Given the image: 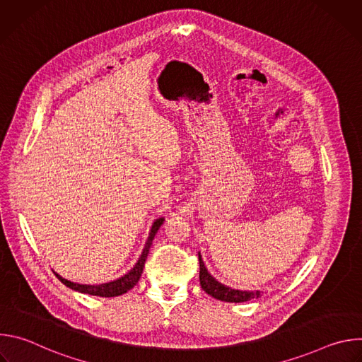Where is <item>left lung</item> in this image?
Returning a JSON list of instances; mask_svg holds the SVG:
<instances>
[{"label":"left lung","instance_id":"8db88e82","mask_svg":"<svg viewBox=\"0 0 362 362\" xmlns=\"http://www.w3.org/2000/svg\"><path fill=\"white\" fill-rule=\"evenodd\" d=\"M199 267H200V271H199V279H200V286L202 289L214 296L215 299H219V300H225V302H246V300H250V299H257L261 298V295L264 293L262 291H240V289H233L222 282H219L216 278H214L208 268L204 267V262L202 259V255L199 252Z\"/></svg>","mask_w":362,"mask_h":362}]
</instances>
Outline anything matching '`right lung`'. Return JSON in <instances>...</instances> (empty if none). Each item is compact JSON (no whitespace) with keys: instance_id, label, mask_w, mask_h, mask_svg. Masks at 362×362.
Instances as JSON below:
<instances>
[{"instance_id":"add662e5","label":"right lung","mask_w":362,"mask_h":362,"mask_svg":"<svg viewBox=\"0 0 362 362\" xmlns=\"http://www.w3.org/2000/svg\"><path fill=\"white\" fill-rule=\"evenodd\" d=\"M163 222H165V218L154 219V222L151 225V229L148 232L147 240L144 243V247L141 250V255L139 257V261L134 264V267L127 274H124L123 276H120V278H117L115 281L105 282V284H98V285H86V284L71 282V281L63 278L62 275H59L56 271H54V274L66 286H69L70 289H74L77 292H81V293H88V295H94V296H105V298H112V296L123 295L127 291H130L139 282V279L141 276V272H143V268H144V262H146L148 249L151 246V242H153L154 236H156L159 228L163 225Z\"/></svg>"}]
</instances>
